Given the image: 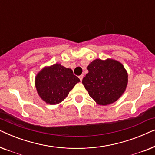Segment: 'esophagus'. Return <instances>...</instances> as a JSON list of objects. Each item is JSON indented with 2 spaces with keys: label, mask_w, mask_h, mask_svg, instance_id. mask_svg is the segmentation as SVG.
Listing matches in <instances>:
<instances>
[{
  "label": "esophagus",
  "mask_w": 155,
  "mask_h": 155,
  "mask_svg": "<svg viewBox=\"0 0 155 155\" xmlns=\"http://www.w3.org/2000/svg\"><path fill=\"white\" fill-rule=\"evenodd\" d=\"M83 77H84V75H80V76H79V78H80V81H82V78H83Z\"/></svg>",
  "instance_id": "esophagus-1"
}]
</instances>
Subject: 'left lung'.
Listing matches in <instances>:
<instances>
[{
  "instance_id": "8db88e82",
  "label": "left lung",
  "mask_w": 155,
  "mask_h": 155,
  "mask_svg": "<svg viewBox=\"0 0 155 155\" xmlns=\"http://www.w3.org/2000/svg\"><path fill=\"white\" fill-rule=\"evenodd\" d=\"M89 73L82 84L89 95L99 105H109L117 101L126 90L128 73L118 61L96 59L87 66Z\"/></svg>"
}]
</instances>
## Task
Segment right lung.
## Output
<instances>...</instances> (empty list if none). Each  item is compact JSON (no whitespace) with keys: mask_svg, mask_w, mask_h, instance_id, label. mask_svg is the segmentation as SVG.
<instances>
[{"mask_svg":"<svg viewBox=\"0 0 155 155\" xmlns=\"http://www.w3.org/2000/svg\"><path fill=\"white\" fill-rule=\"evenodd\" d=\"M79 78L71 68L59 63L44 67L35 78V87L42 100L49 104H57L66 98Z\"/></svg>","mask_w":155,"mask_h":155,"instance_id":"add662e5","label":"right lung"}]
</instances>
